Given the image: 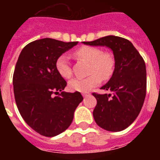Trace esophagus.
Masks as SVG:
<instances>
[{"label":"esophagus","mask_w":160,"mask_h":160,"mask_svg":"<svg viewBox=\"0 0 160 160\" xmlns=\"http://www.w3.org/2000/svg\"><path fill=\"white\" fill-rule=\"evenodd\" d=\"M89 95H90V93H82L83 97H87Z\"/></svg>","instance_id":"34e87169"}]
</instances>
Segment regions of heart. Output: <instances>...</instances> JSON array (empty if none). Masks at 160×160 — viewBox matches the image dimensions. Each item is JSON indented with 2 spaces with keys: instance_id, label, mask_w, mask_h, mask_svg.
<instances>
[{
  "instance_id": "1",
  "label": "heart",
  "mask_w": 160,
  "mask_h": 160,
  "mask_svg": "<svg viewBox=\"0 0 160 160\" xmlns=\"http://www.w3.org/2000/svg\"><path fill=\"white\" fill-rule=\"evenodd\" d=\"M76 58L89 62L90 74L84 78L72 79L69 82V88L72 91L87 93L100 84L101 80L111 78L114 71L115 61L110 53H102V50L94 46H85L73 52ZM56 69L61 76L69 79L73 75L69 58L66 54L61 55L56 61Z\"/></svg>"
}]
</instances>
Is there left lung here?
I'll return each mask as SVG.
<instances>
[{
    "label": "left lung",
    "mask_w": 160,
    "mask_h": 160,
    "mask_svg": "<svg viewBox=\"0 0 160 160\" xmlns=\"http://www.w3.org/2000/svg\"><path fill=\"white\" fill-rule=\"evenodd\" d=\"M83 43L112 49L114 71L108 82L101 87L112 94L93 93L97 99L93 116L102 129L122 131L135 121L143 105L147 91L145 62L133 44L123 38L111 35Z\"/></svg>",
    "instance_id": "8db88e82"
}]
</instances>
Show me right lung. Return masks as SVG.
I'll return each instance as SVG.
<instances>
[{"instance_id": "right-lung-1", "label": "right lung", "mask_w": 160, "mask_h": 160, "mask_svg": "<svg viewBox=\"0 0 160 160\" xmlns=\"http://www.w3.org/2000/svg\"><path fill=\"white\" fill-rule=\"evenodd\" d=\"M78 43L52 38L33 41L23 48L17 62L12 77L17 107L25 122L43 136L66 131L83 100L78 91H62L67 82L56 69L57 59Z\"/></svg>"}]
</instances>
